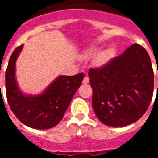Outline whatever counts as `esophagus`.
<instances>
[{
  "label": "esophagus",
  "mask_w": 158,
  "mask_h": 158,
  "mask_svg": "<svg viewBox=\"0 0 158 158\" xmlns=\"http://www.w3.org/2000/svg\"><path fill=\"white\" fill-rule=\"evenodd\" d=\"M89 82V79L88 77H85L83 79V84H88Z\"/></svg>",
  "instance_id": "esophagus-1"
}]
</instances>
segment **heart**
Segmentation results:
<instances>
[{
  "instance_id": "heart-1",
  "label": "heart",
  "mask_w": 158,
  "mask_h": 158,
  "mask_svg": "<svg viewBox=\"0 0 158 158\" xmlns=\"http://www.w3.org/2000/svg\"><path fill=\"white\" fill-rule=\"evenodd\" d=\"M98 52V48L96 47H91L89 48L85 53V56L87 58H90L93 57L94 56L96 55ZM115 55V52L113 48H106L105 50H102L95 57V65L96 67H103L106 64H107L108 62L113 59V57Z\"/></svg>"
}]
</instances>
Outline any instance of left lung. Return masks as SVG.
<instances>
[{
    "instance_id": "1",
    "label": "left lung",
    "mask_w": 158,
    "mask_h": 158,
    "mask_svg": "<svg viewBox=\"0 0 158 158\" xmlns=\"http://www.w3.org/2000/svg\"><path fill=\"white\" fill-rule=\"evenodd\" d=\"M158 73V72H157ZM92 107L101 122L123 127L139 120L153 96L154 73L148 53L134 44L100 69H90Z\"/></svg>"
}]
</instances>
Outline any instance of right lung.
Returning <instances> with one entry per match:
<instances>
[{
    "label": "right lung",
    "instance_id": "obj_1",
    "mask_svg": "<svg viewBox=\"0 0 158 158\" xmlns=\"http://www.w3.org/2000/svg\"><path fill=\"white\" fill-rule=\"evenodd\" d=\"M23 46H18L12 52L6 71V92L9 106L23 124L33 129H51L62 119L85 74L79 73L73 76H59L42 94L27 96L20 90L15 78L16 60Z\"/></svg>",
    "mask_w": 158,
    "mask_h": 158
}]
</instances>
